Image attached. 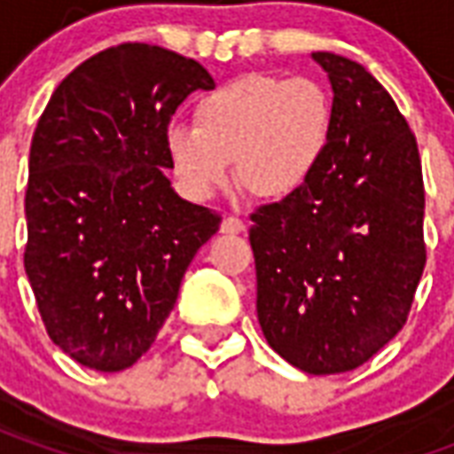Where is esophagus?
<instances>
[{"instance_id":"obj_1","label":"esophagus","mask_w":454,"mask_h":454,"mask_svg":"<svg viewBox=\"0 0 454 454\" xmlns=\"http://www.w3.org/2000/svg\"><path fill=\"white\" fill-rule=\"evenodd\" d=\"M243 231H246V223L236 216H226L221 223V233H243Z\"/></svg>"}]
</instances>
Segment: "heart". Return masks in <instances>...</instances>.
Returning a JSON list of instances; mask_svg holds the SVG:
<instances>
[{"label": "heart", "mask_w": 454, "mask_h": 454, "mask_svg": "<svg viewBox=\"0 0 454 454\" xmlns=\"http://www.w3.org/2000/svg\"><path fill=\"white\" fill-rule=\"evenodd\" d=\"M333 133V99L309 77L253 73L218 84L194 106V126L165 133L169 168L192 199L226 187L231 162L250 197L277 201L304 187Z\"/></svg>", "instance_id": "obj_1"}]
</instances>
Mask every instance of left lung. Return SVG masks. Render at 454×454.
Masks as SVG:
<instances>
[{
	"label": "left lung",
	"mask_w": 454,
	"mask_h": 454,
	"mask_svg": "<svg viewBox=\"0 0 454 454\" xmlns=\"http://www.w3.org/2000/svg\"><path fill=\"white\" fill-rule=\"evenodd\" d=\"M333 133L304 187L250 214L257 321L309 374L360 367L399 333L426 267L416 136L360 63L314 53Z\"/></svg>",
	"instance_id": "left-lung-1"
}]
</instances>
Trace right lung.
I'll return each instance as SVG.
<instances>
[{
    "label": "right lung",
    "instance_id": "add662e5",
    "mask_svg": "<svg viewBox=\"0 0 454 454\" xmlns=\"http://www.w3.org/2000/svg\"><path fill=\"white\" fill-rule=\"evenodd\" d=\"M214 87L192 58L121 43L77 65L38 119L24 267L51 340L90 370H126L150 350L221 226L165 177L172 114Z\"/></svg>",
    "mask_w": 454,
    "mask_h": 454
}]
</instances>
